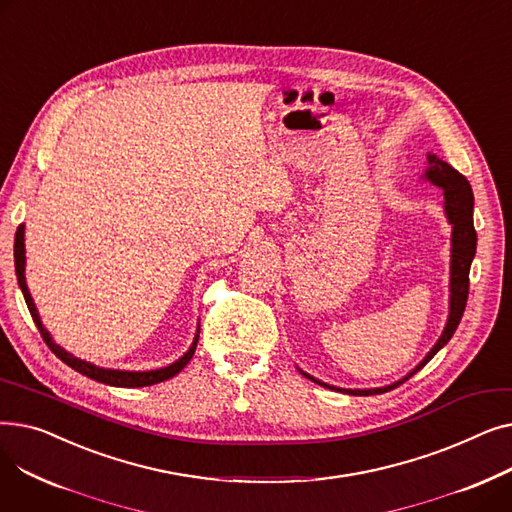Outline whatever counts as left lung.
<instances>
[{"label":"left lung","mask_w":512,"mask_h":512,"mask_svg":"<svg viewBox=\"0 0 512 512\" xmlns=\"http://www.w3.org/2000/svg\"><path fill=\"white\" fill-rule=\"evenodd\" d=\"M427 172L425 176L432 180L434 184L444 188V199H446V215L452 224V265H450V315H448V324L444 328V334L436 342V346L429 351V355L423 359V363L415 369L419 371L423 365L434 359V355L440 351V348L452 338L454 330L459 328L461 317L465 313L467 297H469V270H471V261L475 257V247H477V232L473 226V191L469 180L456 172L446 161L438 159L436 155H427ZM413 371V373H415ZM413 373H409L405 380H400L392 386L386 388H375V390H340L334 386H328L324 382H319L311 375L307 378L319 386L330 388V390H340L353 396H369V394H384L388 390H394L396 386L405 384Z\"/></svg>","instance_id":"obj_1"}]
</instances>
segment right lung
Masks as SVG:
<instances>
[{
  "label": "right lung",
  "instance_id": "1",
  "mask_svg": "<svg viewBox=\"0 0 512 512\" xmlns=\"http://www.w3.org/2000/svg\"><path fill=\"white\" fill-rule=\"evenodd\" d=\"M14 265H16V276H18V286L24 294V301H26V307H29L31 311V317L35 321V326L39 328L45 344L49 346V351L56 355L58 359H62L68 367H72L74 371L87 375V378L95 380V382H101V384H107V386H120V388H141V386H153V384H159V382H166L170 378H174L176 373H180L186 363L193 359L195 355V348H197V342H199V334L195 336V342L193 346L188 348V353L178 359L176 363L164 367V369H155V371H118V369H101V367H95L87 361H80L76 357H72L70 353H66L62 346H58L56 342L51 340L49 332L43 328L41 319H39V313L35 309V303L31 299L29 294V288H26V282H24V226H18L16 230V238H14Z\"/></svg>",
  "mask_w": 512,
  "mask_h": 512
}]
</instances>
